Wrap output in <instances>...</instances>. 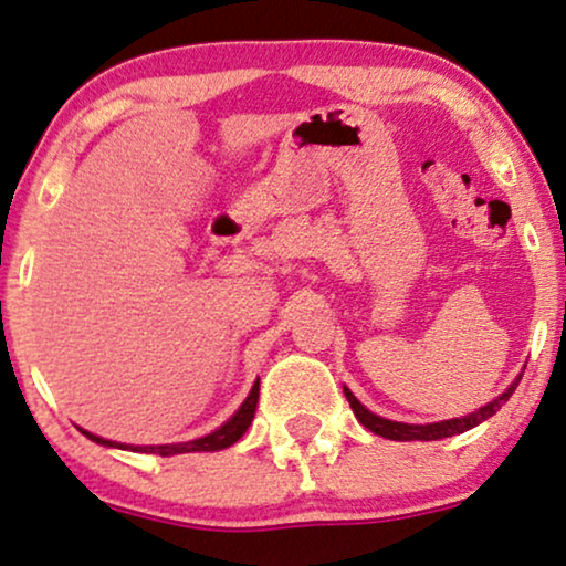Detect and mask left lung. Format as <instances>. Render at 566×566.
<instances>
[{"label":"left lung","mask_w":566,"mask_h":566,"mask_svg":"<svg viewBox=\"0 0 566 566\" xmlns=\"http://www.w3.org/2000/svg\"><path fill=\"white\" fill-rule=\"evenodd\" d=\"M523 378V375H520ZM520 378L512 382V386L504 390L500 398H494V401H489L486 406H481V409L465 413V417H455V419H446V421H434V424H403V421H390V419H382L378 413L367 411L365 406L357 401V396L352 394L349 388L344 386V396L346 401H349L354 417H357L361 424H365L370 432L380 434V437H388V440H442V437H453V434H461L465 429H473L481 421H486L489 417H494L496 411L502 409V403H507V398L512 396V390L517 388Z\"/></svg>","instance_id":"left-lung-1"}]
</instances>
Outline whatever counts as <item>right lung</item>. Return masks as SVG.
<instances>
[{"mask_svg": "<svg viewBox=\"0 0 566 566\" xmlns=\"http://www.w3.org/2000/svg\"><path fill=\"white\" fill-rule=\"evenodd\" d=\"M255 403H259V380L253 382L251 394L243 401V406L232 413V419L224 421L220 429H214L212 434L207 437H199V440H191V442H178V446H120V442H111V440H103V437L97 434H90L82 429V434L87 437V440L97 442V446H108V448H120V450H134V453H155V455H180V453H212V450H224L230 446H235L240 437L245 434V429L251 427L253 421V413H255Z\"/></svg>", "mask_w": 566, "mask_h": 566, "instance_id": "obj_1", "label": "right lung"}]
</instances>
